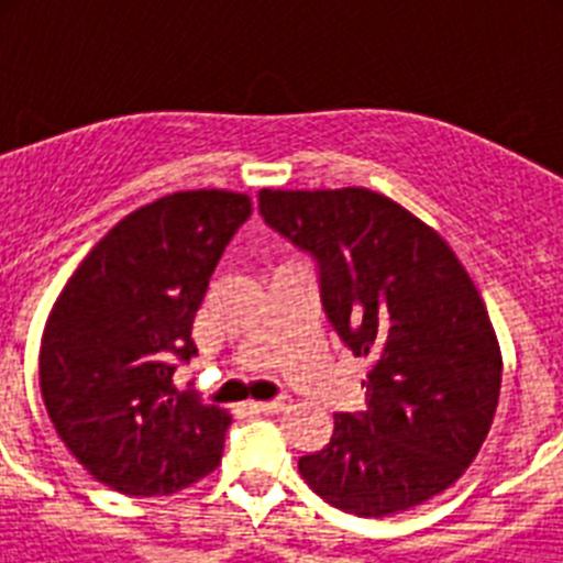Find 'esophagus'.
<instances>
[{"mask_svg": "<svg viewBox=\"0 0 563 563\" xmlns=\"http://www.w3.org/2000/svg\"><path fill=\"white\" fill-rule=\"evenodd\" d=\"M251 406L256 411H262V415H276V411L287 409V400L285 397H278V400H262V402H251Z\"/></svg>", "mask_w": 563, "mask_h": 563, "instance_id": "34e87169", "label": "esophagus"}]
</instances>
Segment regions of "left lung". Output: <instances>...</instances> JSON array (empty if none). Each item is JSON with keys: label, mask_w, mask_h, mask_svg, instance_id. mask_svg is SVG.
Returning a JSON list of instances; mask_svg holds the SVG:
<instances>
[{"label": "left lung", "mask_w": 563, "mask_h": 563, "mask_svg": "<svg viewBox=\"0 0 563 563\" xmlns=\"http://www.w3.org/2000/svg\"><path fill=\"white\" fill-rule=\"evenodd\" d=\"M258 211L316 256L330 324L372 361L369 409L335 415L330 442L298 460L305 482L363 519L442 494L479 454L501 389L499 341L456 253L369 188H262Z\"/></svg>", "instance_id": "obj_1"}]
</instances>
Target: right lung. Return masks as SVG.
Masks as SVG:
<instances>
[{"instance_id": "obj_1", "label": "right lung", "mask_w": 563, "mask_h": 563, "mask_svg": "<svg viewBox=\"0 0 563 563\" xmlns=\"http://www.w3.org/2000/svg\"><path fill=\"white\" fill-rule=\"evenodd\" d=\"M247 217V194H166L123 217L49 310L44 406L69 454L118 494H177L220 465L231 415L177 391L172 375L197 355L194 316Z\"/></svg>"}]
</instances>
